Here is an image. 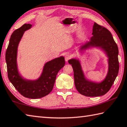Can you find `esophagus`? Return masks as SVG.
<instances>
[{
  "mask_svg": "<svg viewBox=\"0 0 127 127\" xmlns=\"http://www.w3.org/2000/svg\"><path fill=\"white\" fill-rule=\"evenodd\" d=\"M71 58V56L70 54H65V61H68Z\"/></svg>",
  "mask_w": 127,
  "mask_h": 127,
  "instance_id": "1",
  "label": "esophagus"
}]
</instances>
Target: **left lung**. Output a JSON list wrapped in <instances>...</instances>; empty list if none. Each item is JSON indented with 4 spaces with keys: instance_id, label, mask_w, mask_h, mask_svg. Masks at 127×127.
Listing matches in <instances>:
<instances>
[{
    "instance_id": "left-lung-1",
    "label": "left lung",
    "mask_w": 127,
    "mask_h": 127,
    "mask_svg": "<svg viewBox=\"0 0 127 127\" xmlns=\"http://www.w3.org/2000/svg\"><path fill=\"white\" fill-rule=\"evenodd\" d=\"M93 36L90 42L81 47L85 49L90 46L98 47L106 52L108 57V71L106 78L100 83L90 81L85 79L79 60L71 59L69 63L73 68L74 83L76 90L81 95L88 97L104 95L110 90L119 71L118 48L110 31L102 26L94 23Z\"/></svg>"
}]
</instances>
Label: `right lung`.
Returning a JSON list of instances; mask_svg holds the SVG:
<instances>
[{
	"instance_id": "add662e5",
	"label": "right lung",
	"mask_w": 127,
	"mask_h": 127,
	"mask_svg": "<svg viewBox=\"0 0 127 127\" xmlns=\"http://www.w3.org/2000/svg\"><path fill=\"white\" fill-rule=\"evenodd\" d=\"M32 25L25 24L12 33L5 53L7 76L10 81L19 93L24 97L36 99L43 97L53 88L58 71L65 65L64 57H61L45 64L41 76L36 80H28L22 78L17 67V47L24 32Z\"/></svg>"
}]
</instances>
